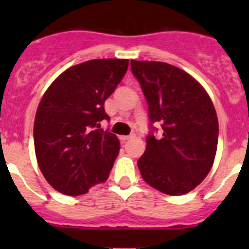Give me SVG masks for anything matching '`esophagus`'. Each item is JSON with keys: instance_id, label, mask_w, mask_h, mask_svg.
Returning <instances> with one entry per match:
<instances>
[{"instance_id": "esophagus-1", "label": "esophagus", "mask_w": 249, "mask_h": 249, "mask_svg": "<svg viewBox=\"0 0 249 249\" xmlns=\"http://www.w3.org/2000/svg\"><path fill=\"white\" fill-rule=\"evenodd\" d=\"M134 137H135V135H129V136H122L120 137V140H122L123 142H125V141H129V140L134 139Z\"/></svg>"}]
</instances>
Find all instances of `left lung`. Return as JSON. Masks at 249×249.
Listing matches in <instances>:
<instances>
[{"label": "left lung", "mask_w": 249, "mask_h": 249, "mask_svg": "<svg viewBox=\"0 0 249 249\" xmlns=\"http://www.w3.org/2000/svg\"><path fill=\"white\" fill-rule=\"evenodd\" d=\"M131 71L148 104L150 132L137 165L145 183L167 195L192 192L214 161L218 118L202 85L178 67L131 60ZM163 132L154 136L153 124Z\"/></svg>", "instance_id": "obj_1"}]
</instances>
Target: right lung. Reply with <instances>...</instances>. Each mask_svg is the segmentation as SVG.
Masks as SVG:
<instances>
[{
  "instance_id": "1",
  "label": "right lung",
  "mask_w": 249,
  "mask_h": 249,
  "mask_svg": "<svg viewBox=\"0 0 249 249\" xmlns=\"http://www.w3.org/2000/svg\"><path fill=\"white\" fill-rule=\"evenodd\" d=\"M127 66V59L89 60L62 72L44 92L35 118V152L57 192L77 196L108 178L120 143L100 123L109 120L105 101Z\"/></svg>"
}]
</instances>
